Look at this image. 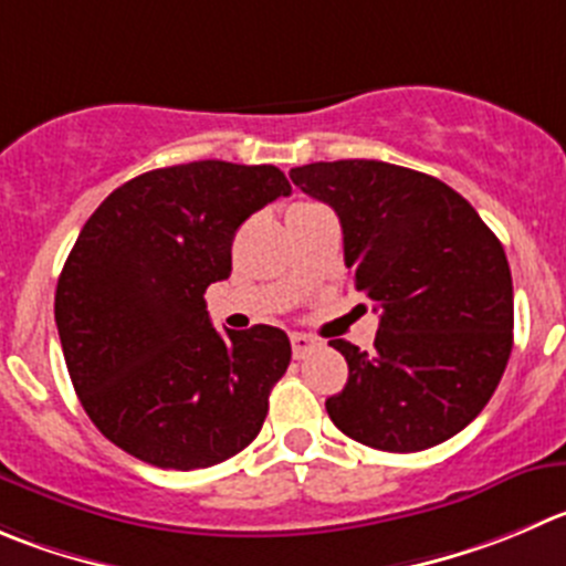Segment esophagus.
<instances>
[{
  "label": "esophagus",
  "instance_id": "esophagus-1",
  "mask_svg": "<svg viewBox=\"0 0 566 566\" xmlns=\"http://www.w3.org/2000/svg\"><path fill=\"white\" fill-rule=\"evenodd\" d=\"M316 347H319V342H316V338L305 336V333H292V349H294V358L297 360L308 358Z\"/></svg>",
  "mask_w": 566,
  "mask_h": 566
}]
</instances>
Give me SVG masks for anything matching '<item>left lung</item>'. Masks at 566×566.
<instances>
[{
	"mask_svg": "<svg viewBox=\"0 0 566 566\" xmlns=\"http://www.w3.org/2000/svg\"><path fill=\"white\" fill-rule=\"evenodd\" d=\"M336 211L355 292L380 311L375 349L344 338L349 378L325 408L349 439L386 453L448 441L483 411L514 344V286L503 244L436 177L384 160L289 171Z\"/></svg>",
	"mask_w": 566,
	"mask_h": 566,
	"instance_id": "8db88e82",
	"label": "left lung"
}]
</instances>
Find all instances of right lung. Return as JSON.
Wrapping results in <instances>:
<instances>
[{"label":"right lung","instance_id":"add662e5","mask_svg":"<svg viewBox=\"0 0 566 566\" xmlns=\"http://www.w3.org/2000/svg\"><path fill=\"white\" fill-rule=\"evenodd\" d=\"M277 166L193 160L144 171L91 213L66 258L55 322L74 391L105 439L164 470H202L261 433L292 360L280 327L211 325L235 230L289 197Z\"/></svg>","mask_w":566,"mask_h":566}]
</instances>
